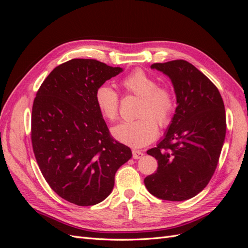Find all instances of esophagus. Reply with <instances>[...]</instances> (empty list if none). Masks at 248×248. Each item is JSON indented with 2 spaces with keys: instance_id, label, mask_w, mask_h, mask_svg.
Returning <instances> with one entry per match:
<instances>
[{
  "instance_id": "1",
  "label": "esophagus",
  "mask_w": 248,
  "mask_h": 248,
  "mask_svg": "<svg viewBox=\"0 0 248 248\" xmlns=\"http://www.w3.org/2000/svg\"><path fill=\"white\" fill-rule=\"evenodd\" d=\"M142 155H144V153L140 150H132V157L134 159H140Z\"/></svg>"
}]
</instances>
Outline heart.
Returning a JSON list of instances; mask_svg holds the SVG:
<instances>
[{"label": "heart", "instance_id": "1", "mask_svg": "<svg viewBox=\"0 0 248 248\" xmlns=\"http://www.w3.org/2000/svg\"><path fill=\"white\" fill-rule=\"evenodd\" d=\"M122 86L127 92L140 98L136 121L123 122L115 126L111 132L123 144L140 148L153 141L160 127H167L176 108L171 90L160 87L154 78L141 69H137L123 78ZM96 104L104 118L116 121L119 117L120 98L108 85L100 86L95 93ZM157 123L156 124L155 122Z\"/></svg>", "mask_w": 248, "mask_h": 248}]
</instances>
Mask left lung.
<instances>
[{
	"instance_id": "1",
	"label": "left lung",
	"mask_w": 248,
	"mask_h": 248,
	"mask_svg": "<svg viewBox=\"0 0 248 248\" xmlns=\"http://www.w3.org/2000/svg\"><path fill=\"white\" fill-rule=\"evenodd\" d=\"M151 68L170 78L177 108L164 138L147 151L158 168L144 182L156 198L185 201L204 189L216 170L226 138L224 104L213 82L184 60Z\"/></svg>"
}]
</instances>
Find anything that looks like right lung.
Instances as JSON below:
<instances>
[{
    "instance_id": "1",
    "label": "right lung",
    "mask_w": 248,
    "mask_h": 248,
    "mask_svg": "<svg viewBox=\"0 0 248 248\" xmlns=\"http://www.w3.org/2000/svg\"><path fill=\"white\" fill-rule=\"evenodd\" d=\"M123 69L93 59L57 66L33 103L31 139L37 163L58 196L78 206L106 200L131 150L110 136L95 93Z\"/></svg>"
}]
</instances>
